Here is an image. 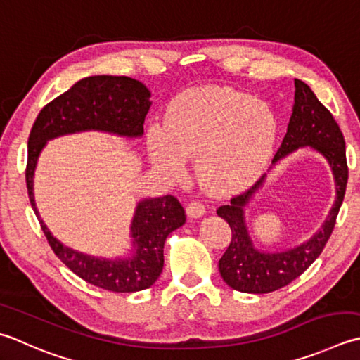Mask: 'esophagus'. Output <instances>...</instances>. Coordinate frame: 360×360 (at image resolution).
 <instances>
[{"label": "esophagus", "mask_w": 360, "mask_h": 360, "mask_svg": "<svg viewBox=\"0 0 360 360\" xmlns=\"http://www.w3.org/2000/svg\"><path fill=\"white\" fill-rule=\"evenodd\" d=\"M186 212L190 218H201L204 214H206V209H204V204L200 201H192L187 204Z\"/></svg>", "instance_id": "esophagus-1"}]
</instances>
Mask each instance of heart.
<instances>
[{
	"label": "heart",
	"mask_w": 360,
	"mask_h": 360,
	"mask_svg": "<svg viewBox=\"0 0 360 360\" xmlns=\"http://www.w3.org/2000/svg\"><path fill=\"white\" fill-rule=\"evenodd\" d=\"M278 137L271 108L226 87L192 90L174 100L165 126L148 129L150 159L160 172L181 178L184 159H196V176L206 192H243L264 174Z\"/></svg>",
	"instance_id": "obj_1"
}]
</instances>
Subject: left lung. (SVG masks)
Listing matches in <instances>:
<instances>
[{"instance_id": "left-lung-1", "label": "left lung", "mask_w": 360, "mask_h": 360, "mask_svg": "<svg viewBox=\"0 0 360 360\" xmlns=\"http://www.w3.org/2000/svg\"><path fill=\"white\" fill-rule=\"evenodd\" d=\"M300 148L319 153L328 162L335 187V201L326 220L315 234L300 245L279 251L259 250L246 223L245 210L264 186V174L248 192L232 198L226 206L217 209V215L229 224L232 238L218 260V270L224 283L243 293H270L290 284L321 255L335 226L348 182L347 154L343 134L333 114L315 96L306 82L295 79V103L287 134L274 154L273 167Z\"/></svg>"}]
</instances>
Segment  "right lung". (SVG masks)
I'll return each instance as SVG.
<instances>
[{
	"label": "right lung",
	"mask_w": 360,
	"mask_h": 360,
	"mask_svg": "<svg viewBox=\"0 0 360 360\" xmlns=\"http://www.w3.org/2000/svg\"><path fill=\"white\" fill-rule=\"evenodd\" d=\"M151 91L128 76H89L48 103L35 120L27 140L26 186L30 201L48 243L81 279L117 293L151 287L164 269V243L170 232L186 223L184 207L172 195L137 202L129 228L131 250L120 257H98L70 248L58 240L40 218L34 198V173L45 145L68 134L100 131L139 139L151 108Z\"/></svg>",
	"instance_id": "right-lung-1"
}]
</instances>
